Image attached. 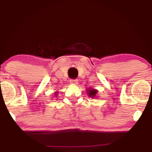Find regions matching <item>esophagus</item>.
<instances>
[{"instance_id":"34e87169","label":"esophagus","mask_w":152,"mask_h":152,"mask_svg":"<svg viewBox=\"0 0 152 152\" xmlns=\"http://www.w3.org/2000/svg\"><path fill=\"white\" fill-rule=\"evenodd\" d=\"M70 83H72V84H77L78 83V80L77 79H72V80H70Z\"/></svg>"}]
</instances>
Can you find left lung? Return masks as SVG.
<instances>
[{
    "label": "left lung",
    "instance_id": "left-lung-1",
    "mask_svg": "<svg viewBox=\"0 0 152 152\" xmlns=\"http://www.w3.org/2000/svg\"><path fill=\"white\" fill-rule=\"evenodd\" d=\"M88 95H89V97H95L97 93V90L95 89H92V88H88Z\"/></svg>",
    "mask_w": 152,
    "mask_h": 152
}]
</instances>
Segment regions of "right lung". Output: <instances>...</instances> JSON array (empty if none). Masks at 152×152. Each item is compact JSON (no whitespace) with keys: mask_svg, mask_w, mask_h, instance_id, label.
Wrapping results in <instances>:
<instances>
[{"mask_svg":"<svg viewBox=\"0 0 152 152\" xmlns=\"http://www.w3.org/2000/svg\"><path fill=\"white\" fill-rule=\"evenodd\" d=\"M55 95H57V92H56V93H55Z\"/></svg>","mask_w":152,"mask_h":152,"instance_id":"add662e5","label":"right lung"}]
</instances>
